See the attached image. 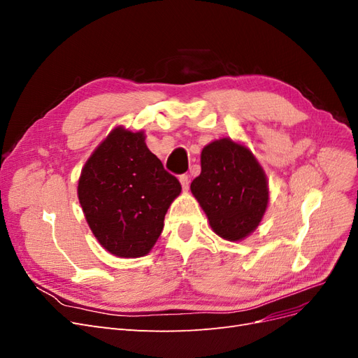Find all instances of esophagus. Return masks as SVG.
<instances>
[{"label": "esophagus", "mask_w": 358, "mask_h": 358, "mask_svg": "<svg viewBox=\"0 0 358 358\" xmlns=\"http://www.w3.org/2000/svg\"><path fill=\"white\" fill-rule=\"evenodd\" d=\"M179 180H180L182 188L187 191V189L189 188V178H188V175H180V176H179Z\"/></svg>", "instance_id": "34e87169"}]
</instances>
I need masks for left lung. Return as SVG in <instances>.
I'll list each match as a JSON object with an SVG mask.
<instances>
[{
    "mask_svg": "<svg viewBox=\"0 0 358 358\" xmlns=\"http://www.w3.org/2000/svg\"><path fill=\"white\" fill-rule=\"evenodd\" d=\"M191 191L212 230L225 241H242L262 221L268 201L267 180L252 152L230 138L203 149L201 173Z\"/></svg>",
    "mask_w": 358,
    "mask_h": 358,
    "instance_id": "1",
    "label": "left lung"
}]
</instances>
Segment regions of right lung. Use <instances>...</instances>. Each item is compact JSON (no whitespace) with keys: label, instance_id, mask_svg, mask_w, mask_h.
<instances>
[{"label":"right lung","instance_id":"right-lung-1","mask_svg":"<svg viewBox=\"0 0 358 358\" xmlns=\"http://www.w3.org/2000/svg\"><path fill=\"white\" fill-rule=\"evenodd\" d=\"M180 189L143 133L117 127L86 161L78 196L96 241L113 255L134 258L155 245Z\"/></svg>","mask_w":358,"mask_h":358}]
</instances>
